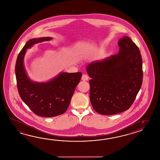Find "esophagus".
Segmentation results:
<instances>
[{
    "label": "esophagus",
    "instance_id": "1",
    "mask_svg": "<svg viewBox=\"0 0 160 160\" xmlns=\"http://www.w3.org/2000/svg\"><path fill=\"white\" fill-rule=\"evenodd\" d=\"M89 79V77L87 75L83 74L82 75V81H88Z\"/></svg>",
    "mask_w": 160,
    "mask_h": 160
}]
</instances>
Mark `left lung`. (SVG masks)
<instances>
[{
  "instance_id": "1",
  "label": "left lung",
  "mask_w": 160,
  "mask_h": 160,
  "mask_svg": "<svg viewBox=\"0 0 160 160\" xmlns=\"http://www.w3.org/2000/svg\"><path fill=\"white\" fill-rule=\"evenodd\" d=\"M116 55L88 65L90 100L93 109L104 115L127 111L134 102L141 88L142 59L140 51L130 37L118 41Z\"/></svg>"
}]
</instances>
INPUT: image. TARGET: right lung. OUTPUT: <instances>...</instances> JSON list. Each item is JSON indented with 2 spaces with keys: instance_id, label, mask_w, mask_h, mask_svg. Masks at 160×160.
<instances>
[{
  "instance_id": "1",
  "label": "right lung",
  "mask_w": 160,
  "mask_h": 160,
  "mask_svg": "<svg viewBox=\"0 0 160 160\" xmlns=\"http://www.w3.org/2000/svg\"><path fill=\"white\" fill-rule=\"evenodd\" d=\"M52 39L50 37L30 39L19 52L15 64L17 88L21 99L36 115L47 118L60 115L66 111L82 77L81 72H62L48 82H34L30 79L23 64L27 49Z\"/></svg>"
}]
</instances>
